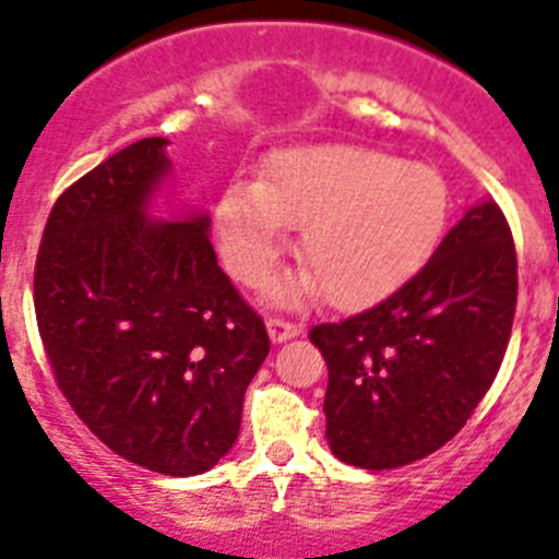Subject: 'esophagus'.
Returning a JSON list of instances; mask_svg holds the SVG:
<instances>
[{
	"instance_id": "esophagus-1",
	"label": "esophagus",
	"mask_w": 559,
	"mask_h": 559,
	"mask_svg": "<svg viewBox=\"0 0 559 559\" xmlns=\"http://www.w3.org/2000/svg\"><path fill=\"white\" fill-rule=\"evenodd\" d=\"M267 333H270V338H273L275 344H281V342H289V338H295L297 333H300V325L281 320V317H270Z\"/></svg>"
}]
</instances>
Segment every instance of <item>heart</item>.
Masks as SVG:
<instances>
[{
    "label": "heart",
    "mask_w": 559,
    "mask_h": 559,
    "mask_svg": "<svg viewBox=\"0 0 559 559\" xmlns=\"http://www.w3.org/2000/svg\"><path fill=\"white\" fill-rule=\"evenodd\" d=\"M452 215L450 185L436 168L350 143L275 151L262 181L223 190L215 226L223 255L245 284H259L300 228V286L328 304L367 309L403 289L436 253Z\"/></svg>",
    "instance_id": "obj_1"
}]
</instances>
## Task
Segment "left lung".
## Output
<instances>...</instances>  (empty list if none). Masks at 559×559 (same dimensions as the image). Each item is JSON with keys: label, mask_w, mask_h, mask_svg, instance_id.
<instances>
[{"label": "left lung", "mask_w": 559, "mask_h": 559, "mask_svg": "<svg viewBox=\"0 0 559 559\" xmlns=\"http://www.w3.org/2000/svg\"><path fill=\"white\" fill-rule=\"evenodd\" d=\"M513 234L468 206L430 262L383 304L311 328L328 364L325 436L338 461L400 468L455 438L491 389L515 314Z\"/></svg>", "instance_id": "left-lung-1"}]
</instances>
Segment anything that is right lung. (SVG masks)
Here are the masks:
<instances>
[{
    "instance_id": "right-lung-1",
    "label": "right lung",
    "mask_w": 559,
    "mask_h": 559,
    "mask_svg": "<svg viewBox=\"0 0 559 559\" xmlns=\"http://www.w3.org/2000/svg\"><path fill=\"white\" fill-rule=\"evenodd\" d=\"M165 138L104 159L57 198L35 262V317L57 385L112 452L209 472L234 447L270 353L262 317L217 267L206 212L151 217Z\"/></svg>"
}]
</instances>
